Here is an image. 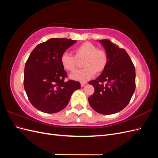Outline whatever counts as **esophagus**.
Segmentation results:
<instances>
[{
	"mask_svg": "<svg viewBox=\"0 0 158 158\" xmlns=\"http://www.w3.org/2000/svg\"><path fill=\"white\" fill-rule=\"evenodd\" d=\"M87 84L86 82H81V83H80V84H81V86L83 87V86H84V85H85V84Z\"/></svg>",
	"mask_w": 158,
	"mask_h": 158,
	"instance_id": "1",
	"label": "esophagus"
}]
</instances>
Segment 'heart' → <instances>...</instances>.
Instances as JSON below:
<instances>
[{
  "mask_svg": "<svg viewBox=\"0 0 158 158\" xmlns=\"http://www.w3.org/2000/svg\"><path fill=\"white\" fill-rule=\"evenodd\" d=\"M74 56L68 52L60 56V63L63 69L68 72H74L78 66L79 61H82L84 68L76 71L70 75L74 80L83 82L93 77L95 74H100L106 69L109 58L107 52L89 41L84 42L76 47Z\"/></svg>",
  "mask_w": 158,
  "mask_h": 158,
  "instance_id": "obj_1",
  "label": "heart"
}]
</instances>
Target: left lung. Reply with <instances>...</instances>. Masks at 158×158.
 I'll use <instances>...</instances> for the list:
<instances>
[{
  "label": "left lung",
  "instance_id": "8db88e82",
  "mask_svg": "<svg viewBox=\"0 0 158 158\" xmlns=\"http://www.w3.org/2000/svg\"><path fill=\"white\" fill-rule=\"evenodd\" d=\"M99 41L107 53L108 64L98 78L89 82L95 91L88 101L94 111L111 114L121 111L130 102L136 88L135 68L125 49L109 40Z\"/></svg>",
  "mask_w": 158,
  "mask_h": 158
}]
</instances>
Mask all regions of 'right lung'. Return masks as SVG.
Returning a JSON list of instances; mask_svg holds the SVG:
<instances>
[{
	"instance_id": "obj_1",
	"label": "right lung",
	"mask_w": 158,
	"mask_h": 158,
	"mask_svg": "<svg viewBox=\"0 0 158 158\" xmlns=\"http://www.w3.org/2000/svg\"><path fill=\"white\" fill-rule=\"evenodd\" d=\"M76 41L51 38L37 45L25 64L23 85L32 106L46 113H55L67 106L71 95L80 88L79 82L65 80L60 56Z\"/></svg>"
}]
</instances>
